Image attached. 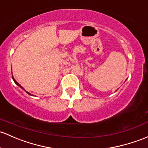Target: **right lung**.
<instances>
[{
	"instance_id": "add662e5",
	"label": "right lung",
	"mask_w": 148,
	"mask_h": 148,
	"mask_svg": "<svg viewBox=\"0 0 148 148\" xmlns=\"http://www.w3.org/2000/svg\"><path fill=\"white\" fill-rule=\"evenodd\" d=\"M12 79H13V80H14V82H15V84H16V85H18V86H20V87H21V88H23V90H24V88H23V87H22V86H21V85H20V84H19V83H18V82H17V81L15 80V78H14V77H13V76H12ZM26 92H27V94H29V95H31V94H30V93H29V92H27V91H26Z\"/></svg>"
}]
</instances>
